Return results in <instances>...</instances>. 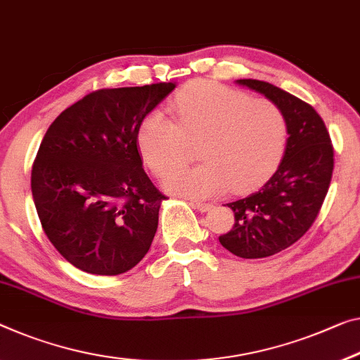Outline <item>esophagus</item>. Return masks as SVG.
Masks as SVG:
<instances>
[{"instance_id":"1","label":"esophagus","mask_w":360,"mask_h":360,"mask_svg":"<svg viewBox=\"0 0 360 360\" xmlns=\"http://www.w3.org/2000/svg\"><path fill=\"white\" fill-rule=\"evenodd\" d=\"M193 206H195L198 211H201V212H207V211H211V209L214 207V204L212 202H199V201H193Z\"/></svg>"}]
</instances>
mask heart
Instances as JSON below:
<instances>
[{
	"instance_id": "b5f03b06",
	"label": "heart",
	"mask_w": 360,
	"mask_h": 360,
	"mask_svg": "<svg viewBox=\"0 0 360 360\" xmlns=\"http://www.w3.org/2000/svg\"><path fill=\"white\" fill-rule=\"evenodd\" d=\"M175 122L148 114L138 127V148L154 175L165 176L184 165L191 144L203 162L167 176L165 190L209 198L256 186L280 162L288 140V122L278 104L252 98L214 82H195L172 99Z\"/></svg>"
}]
</instances>
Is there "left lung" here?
Instances as JSON below:
<instances>
[{
  "mask_svg": "<svg viewBox=\"0 0 360 360\" xmlns=\"http://www.w3.org/2000/svg\"><path fill=\"white\" fill-rule=\"evenodd\" d=\"M278 104L288 122L285 156L267 184L229 202L235 225L219 241L243 259L269 257L290 248L311 229L327 196L333 174V145L311 104L272 84L238 80Z\"/></svg>",
  "mask_w": 360,
  "mask_h": 360,
  "instance_id": "8db88e82",
  "label": "left lung"
}]
</instances>
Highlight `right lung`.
<instances>
[{"label": "right lung", "mask_w": 360, "mask_h": 360, "mask_svg": "<svg viewBox=\"0 0 360 360\" xmlns=\"http://www.w3.org/2000/svg\"><path fill=\"white\" fill-rule=\"evenodd\" d=\"M172 82L103 88L60 112L32 167V195L48 240L74 267L119 275L145 257L165 195L143 169L141 120Z\"/></svg>", "instance_id": "add662e5"}]
</instances>
